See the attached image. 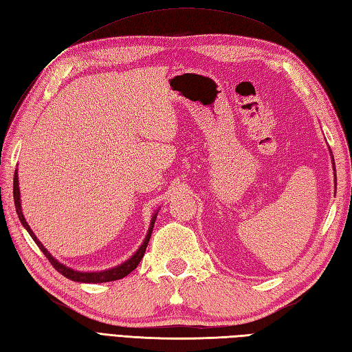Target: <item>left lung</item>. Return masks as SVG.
Returning <instances> with one entry per match:
<instances>
[{
    "label": "left lung",
    "mask_w": 352,
    "mask_h": 352,
    "mask_svg": "<svg viewBox=\"0 0 352 352\" xmlns=\"http://www.w3.org/2000/svg\"><path fill=\"white\" fill-rule=\"evenodd\" d=\"M333 158V157H331ZM333 166H334V160H333ZM334 179H336V170H334Z\"/></svg>",
    "instance_id": "left-lung-1"
}]
</instances>
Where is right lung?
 I'll use <instances>...</instances> for the list:
<instances>
[{"label": "right lung", "mask_w": 352, "mask_h": 352, "mask_svg": "<svg viewBox=\"0 0 352 352\" xmlns=\"http://www.w3.org/2000/svg\"><path fill=\"white\" fill-rule=\"evenodd\" d=\"M13 199H14V206H16V212H18V217L22 222V226L27 228V231L30 233V236L32 237V241L37 243V246L41 250V252L46 255V258L50 261V264L54 265V267L61 273V275H64L65 278L72 279L74 282H83V284H101V282H110V280H118V279H122L125 278L126 275H130V273L139 265L140 260L143 258L144 255V251H146V246L149 243V239H151V234H152V230H153V224H155V219H157V215H158V210L153 213V217L151 219V226H149V230H148V234L146 237H144L143 243L140 245L139 250L135 251V254L131 256L130 260H126L125 263L116 265V267H111V269H107V270H101V272H79V270H74V269H70L67 267L65 264L59 263L56 258H54L52 255L49 254V251L46 250L45 246H43V243L38 241L37 236L34 234V231L31 230V227L28 226L27 219L23 218V213H22V206H21V191H19V181H18V170L14 171V177H13Z\"/></svg>", "instance_id": "1"}]
</instances>
